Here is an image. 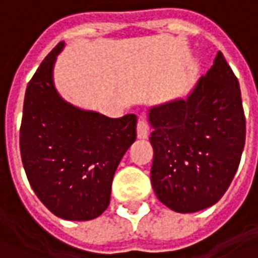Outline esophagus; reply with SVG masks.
I'll list each match as a JSON object with an SVG mask.
<instances>
[{"label":"esophagus","mask_w":258,"mask_h":258,"mask_svg":"<svg viewBox=\"0 0 258 258\" xmlns=\"http://www.w3.org/2000/svg\"><path fill=\"white\" fill-rule=\"evenodd\" d=\"M148 134H150V125L143 117H140L137 121V137L140 140H146L148 138Z\"/></svg>","instance_id":"obj_1"}]
</instances>
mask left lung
<instances>
[{"instance_id":"8db88e82","label":"left lung","mask_w":258,"mask_h":258,"mask_svg":"<svg viewBox=\"0 0 258 258\" xmlns=\"http://www.w3.org/2000/svg\"><path fill=\"white\" fill-rule=\"evenodd\" d=\"M151 184L178 213L216 204L230 187L245 143L238 80L221 51L185 100L151 108Z\"/></svg>"}]
</instances>
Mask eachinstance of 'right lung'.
Here are the masks:
<instances>
[{"label":"right lung","mask_w":258,"mask_h":258,"mask_svg":"<svg viewBox=\"0 0 258 258\" xmlns=\"http://www.w3.org/2000/svg\"><path fill=\"white\" fill-rule=\"evenodd\" d=\"M62 47L61 41L27 85L20 150L41 203L57 217L85 221L101 216L110 204L114 173L137 137V117L108 118L64 101L52 83Z\"/></svg>","instance_id":"obj_1"}]
</instances>
